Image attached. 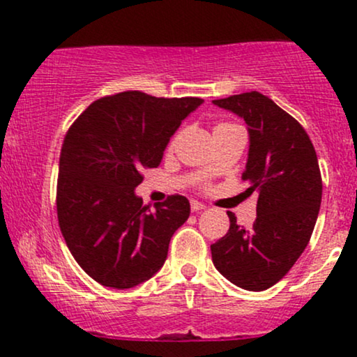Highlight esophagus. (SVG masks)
I'll return each instance as SVG.
<instances>
[{
	"mask_svg": "<svg viewBox=\"0 0 357 357\" xmlns=\"http://www.w3.org/2000/svg\"><path fill=\"white\" fill-rule=\"evenodd\" d=\"M204 208H206V206H204L203 203H199V202H195V199H192V202H191V211H192V213L203 211Z\"/></svg>",
	"mask_w": 357,
	"mask_h": 357,
	"instance_id": "obj_1",
	"label": "esophagus"
}]
</instances>
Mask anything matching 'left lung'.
Instances as JSON below:
<instances>
[{
	"label": "left lung",
	"mask_w": 357,
	"mask_h": 357,
	"mask_svg": "<svg viewBox=\"0 0 357 357\" xmlns=\"http://www.w3.org/2000/svg\"><path fill=\"white\" fill-rule=\"evenodd\" d=\"M241 117L248 130L245 192H257V220L230 230L211 245L213 264L231 284L252 292L267 290L294 267L312 235L322 199L317 154L292 116L260 92L213 100Z\"/></svg>",
	"instance_id": "obj_1"
}]
</instances>
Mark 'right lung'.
<instances>
[{
	"instance_id": "1",
	"label": "right lung",
	"mask_w": 357,
	"mask_h": 357,
	"mask_svg": "<svg viewBox=\"0 0 357 357\" xmlns=\"http://www.w3.org/2000/svg\"><path fill=\"white\" fill-rule=\"evenodd\" d=\"M202 104L198 97L165 99L129 90L90 104L68 129L56 215L73 258L100 285L132 289L165 265L190 202L174 195L151 211L136 188L142 171L161 165L169 139Z\"/></svg>"
}]
</instances>
